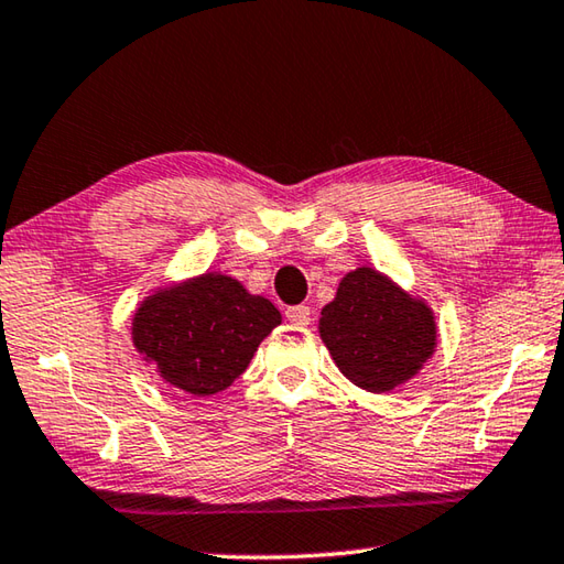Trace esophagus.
Returning a JSON list of instances; mask_svg holds the SVG:
<instances>
[{"label":"esophagus","mask_w":564,"mask_h":564,"mask_svg":"<svg viewBox=\"0 0 564 564\" xmlns=\"http://www.w3.org/2000/svg\"><path fill=\"white\" fill-rule=\"evenodd\" d=\"M285 318L295 323V326H308L311 308H308V305H291V308H285Z\"/></svg>","instance_id":"1"}]
</instances>
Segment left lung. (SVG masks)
<instances>
[{
    "label": "left lung",
    "mask_w": 564,
    "mask_h": 564,
    "mask_svg": "<svg viewBox=\"0 0 564 564\" xmlns=\"http://www.w3.org/2000/svg\"><path fill=\"white\" fill-rule=\"evenodd\" d=\"M318 330L340 373L370 393L405 383L437 346L433 311L368 265L346 273Z\"/></svg>",
    "instance_id": "left-lung-1"
}]
</instances>
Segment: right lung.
<instances>
[{
    "label": "right lung",
    "instance_id": "1",
    "mask_svg": "<svg viewBox=\"0 0 564 564\" xmlns=\"http://www.w3.org/2000/svg\"><path fill=\"white\" fill-rule=\"evenodd\" d=\"M279 323L269 299L248 293L231 275L204 273L149 295L133 313L131 338L166 383L206 398L243 373Z\"/></svg>",
    "mask_w": 564,
    "mask_h": 564
}]
</instances>
